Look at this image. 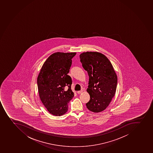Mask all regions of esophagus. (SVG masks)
Instances as JSON below:
<instances>
[{"label":"esophagus","mask_w":153,"mask_h":153,"mask_svg":"<svg viewBox=\"0 0 153 153\" xmlns=\"http://www.w3.org/2000/svg\"><path fill=\"white\" fill-rule=\"evenodd\" d=\"M82 93H83V90H81V91H77V94H80Z\"/></svg>","instance_id":"34e87169"}]
</instances>
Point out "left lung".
Listing matches in <instances>:
<instances>
[{"instance_id":"8db88e82","label":"left lung","mask_w":153,"mask_h":153,"mask_svg":"<svg viewBox=\"0 0 153 153\" xmlns=\"http://www.w3.org/2000/svg\"><path fill=\"white\" fill-rule=\"evenodd\" d=\"M80 62L89 76L87 92L90 101L86 106L90 111L98 113L108 107L115 95L117 76L108 58L97 52H87L80 55Z\"/></svg>"}]
</instances>
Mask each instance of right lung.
<instances>
[{
	"instance_id": "obj_1",
	"label": "right lung",
	"mask_w": 153,
	"mask_h": 153,
	"mask_svg": "<svg viewBox=\"0 0 153 153\" xmlns=\"http://www.w3.org/2000/svg\"><path fill=\"white\" fill-rule=\"evenodd\" d=\"M76 53H53L44 63L37 78L40 98L50 113L56 116L65 114L68 103L74 97L71 78L68 75L72 59ZM69 88L65 91V87Z\"/></svg>"
}]
</instances>
